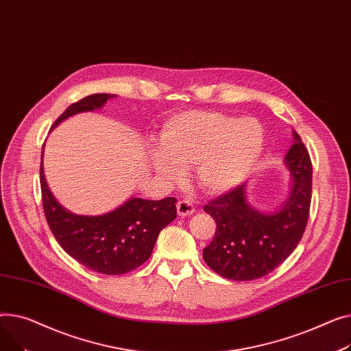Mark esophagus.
<instances>
[{"mask_svg": "<svg viewBox=\"0 0 351 351\" xmlns=\"http://www.w3.org/2000/svg\"><path fill=\"white\" fill-rule=\"evenodd\" d=\"M195 208H194V204L190 199H181L177 202V213L180 217H187L194 214Z\"/></svg>", "mask_w": 351, "mask_h": 351, "instance_id": "obj_1", "label": "esophagus"}]
</instances>
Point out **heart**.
<instances>
[{
    "label": "heart",
    "mask_w": 351,
    "mask_h": 351,
    "mask_svg": "<svg viewBox=\"0 0 351 351\" xmlns=\"http://www.w3.org/2000/svg\"><path fill=\"white\" fill-rule=\"evenodd\" d=\"M153 152L154 170L170 182H180L193 166L194 180L208 194L230 191L256 164L263 132L255 119H237L211 110H185L169 117Z\"/></svg>",
    "instance_id": "1"
}]
</instances>
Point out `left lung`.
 Here are the masks:
<instances>
[{"mask_svg": "<svg viewBox=\"0 0 351 351\" xmlns=\"http://www.w3.org/2000/svg\"><path fill=\"white\" fill-rule=\"evenodd\" d=\"M285 157L292 190L282 207L262 213L246 201L245 185L210 201L204 211L217 230L202 258L214 272L232 280H254L271 274L289 256L304 232L312 199V161L300 136Z\"/></svg>", "mask_w": 351, "mask_h": 351, "instance_id": "1", "label": "left lung"}]
</instances>
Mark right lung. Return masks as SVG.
Wrapping results in <instances>:
<instances>
[{
  "mask_svg": "<svg viewBox=\"0 0 351 351\" xmlns=\"http://www.w3.org/2000/svg\"><path fill=\"white\" fill-rule=\"evenodd\" d=\"M114 96L96 93L72 103L52 128L73 114L100 109ZM39 174L44 213L55 239L68 255L99 274L123 275L136 269L150 258L160 231L177 217L173 197L158 201L130 198L108 214L76 215L52 195L43 162Z\"/></svg>",
  "mask_w": 351,
  "mask_h": 351,
  "instance_id": "add662e5",
  "label": "right lung"
}]
</instances>
